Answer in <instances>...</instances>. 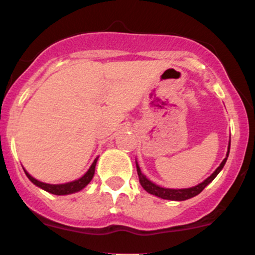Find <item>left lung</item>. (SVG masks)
Here are the masks:
<instances>
[{
	"label": "left lung",
	"mask_w": 255,
	"mask_h": 255,
	"mask_svg": "<svg viewBox=\"0 0 255 255\" xmlns=\"http://www.w3.org/2000/svg\"><path fill=\"white\" fill-rule=\"evenodd\" d=\"M229 151H230V141H229V146H228V152H227V157L224 158L223 162L221 163V165L213 171V174L211 176H209L204 182L197 184L195 187H192V188H184V189H170V188H163V187L157 186L153 182H151L148 178H146V176L142 174L141 170H140L139 165L136 163V171L137 175H139V181L140 184L142 186V188L145 189L146 192L150 193V194L156 195L158 198H162V199H166V200H175V201H182V200H187V199H191L195 195H198L199 193L203 192V189L205 187L207 186L210 182H212L213 178H215L217 175L219 174V171L223 169V166L227 162L228 156H229Z\"/></svg>",
	"instance_id": "left-lung-1"
}]
</instances>
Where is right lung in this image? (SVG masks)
<instances>
[{"label": "right lung", "instance_id": "right-lung-1", "mask_svg": "<svg viewBox=\"0 0 255 255\" xmlns=\"http://www.w3.org/2000/svg\"><path fill=\"white\" fill-rule=\"evenodd\" d=\"M97 159H98V157L96 158L95 162L92 163V165L90 166V169L87 170V172L84 175V176H81L80 178H78V180L72 181V182H68V183H63V184L44 183V182H40V181L36 180L34 177H32L26 170H25V174H26V176L30 178V181L32 183L36 184V186L39 187V188L44 189V191L51 193V194H55V195H67V194H72V193L81 191L84 187H86L87 184L90 183V181L92 180L93 175H95V169H96V164H97Z\"/></svg>", "mask_w": 255, "mask_h": 255}]
</instances>
